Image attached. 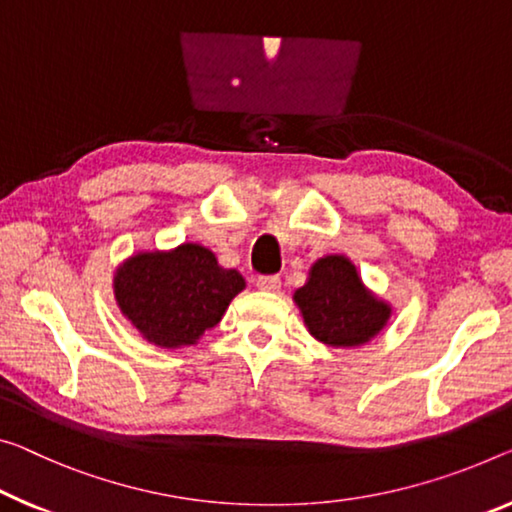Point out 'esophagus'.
Returning a JSON list of instances; mask_svg holds the SVG:
<instances>
[{
	"instance_id": "obj_1",
	"label": "esophagus",
	"mask_w": 512,
	"mask_h": 512,
	"mask_svg": "<svg viewBox=\"0 0 512 512\" xmlns=\"http://www.w3.org/2000/svg\"><path fill=\"white\" fill-rule=\"evenodd\" d=\"M256 286L261 290H267V293H274V290H279L281 279H279V274H265V277L256 279Z\"/></svg>"
}]
</instances>
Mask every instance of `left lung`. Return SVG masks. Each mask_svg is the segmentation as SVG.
Wrapping results in <instances>:
<instances>
[{"instance_id":"obj_1","label":"left lung","mask_w":512,"mask_h":512,"mask_svg":"<svg viewBox=\"0 0 512 512\" xmlns=\"http://www.w3.org/2000/svg\"><path fill=\"white\" fill-rule=\"evenodd\" d=\"M293 300L309 334L332 348L373 341L391 318V304L364 286L355 263L343 254L318 258Z\"/></svg>"}]
</instances>
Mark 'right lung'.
<instances>
[{
  "label": "right lung",
  "mask_w": 512,
  "mask_h": 512,
  "mask_svg": "<svg viewBox=\"0 0 512 512\" xmlns=\"http://www.w3.org/2000/svg\"><path fill=\"white\" fill-rule=\"evenodd\" d=\"M245 286L238 270H226L196 242L169 251H137L114 274L121 313L148 343L164 350L199 343Z\"/></svg>",
  "instance_id": "1"
}]
</instances>
